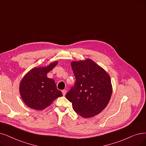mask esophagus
<instances>
[{
	"label": "esophagus",
	"mask_w": 146,
	"mask_h": 146,
	"mask_svg": "<svg viewBox=\"0 0 146 146\" xmlns=\"http://www.w3.org/2000/svg\"><path fill=\"white\" fill-rule=\"evenodd\" d=\"M62 93H63V95L65 96V95H66V93L67 91H66V90H63L62 91Z\"/></svg>",
	"instance_id": "obj_1"
}]
</instances>
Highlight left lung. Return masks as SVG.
<instances>
[{"label":"left lung","instance_id":"obj_1","mask_svg":"<svg viewBox=\"0 0 146 146\" xmlns=\"http://www.w3.org/2000/svg\"><path fill=\"white\" fill-rule=\"evenodd\" d=\"M76 81L65 96L73 109L84 118L100 114L107 107L112 94L110 75L92 60L72 62Z\"/></svg>","mask_w":146,"mask_h":146}]
</instances>
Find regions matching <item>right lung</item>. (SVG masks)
<instances>
[{"label": "right lung", "mask_w": 146, "mask_h": 146, "mask_svg": "<svg viewBox=\"0 0 146 146\" xmlns=\"http://www.w3.org/2000/svg\"><path fill=\"white\" fill-rule=\"evenodd\" d=\"M57 64L54 62L46 67L34 68L22 79L20 92L27 106L36 110L48 107L56 98L62 96L54 80L47 77V73Z\"/></svg>", "instance_id": "obj_1"}]
</instances>
